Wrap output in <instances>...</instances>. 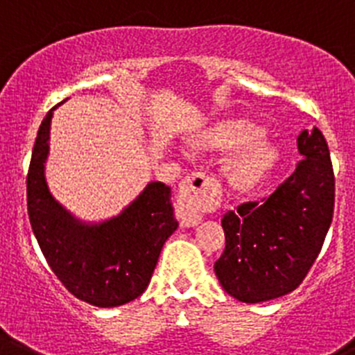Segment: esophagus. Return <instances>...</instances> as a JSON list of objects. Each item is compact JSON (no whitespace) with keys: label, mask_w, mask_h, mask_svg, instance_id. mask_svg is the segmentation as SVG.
Returning <instances> with one entry per match:
<instances>
[{"label":"esophagus","mask_w":355,"mask_h":355,"mask_svg":"<svg viewBox=\"0 0 355 355\" xmlns=\"http://www.w3.org/2000/svg\"><path fill=\"white\" fill-rule=\"evenodd\" d=\"M214 180L201 171L189 175L180 184L177 203V218L182 227H194L201 223L203 211L217 198Z\"/></svg>","instance_id":"1"}]
</instances>
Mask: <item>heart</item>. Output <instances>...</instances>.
Returning a JSON list of instances; mask_svg holds the SVG:
<instances>
[{"label": "heart", "instance_id": "heart-1", "mask_svg": "<svg viewBox=\"0 0 355 355\" xmlns=\"http://www.w3.org/2000/svg\"><path fill=\"white\" fill-rule=\"evenodd\" d=\"M263 129L248 121H226L208 131L200 144L218 150L241 148L226 164V178L238 189H250L259 184L275 168L278 148L271 141H256Z\"/></svg>", "mask_w": 355, "mask_h": 355}]
</instances>
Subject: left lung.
<instances>
[{"label": "left lung", "mask_w": 355, "mask_h": 355, "mask_svg": "<svg viewBox=\"0 0 355 355\" xmlns=\"http://www.w3.org/2000/svg\"><path fill=\"white\" fill-rule=\"evenodd\" d=\"M297 150L296 170L275 193L223 218L226 248L214 270L238 301L261 303L293 293L322 248L334 210L329 148L313 128L300 132Z\"/></svg>", "instance_id": "left-lung-1"}]
</instances>
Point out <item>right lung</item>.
Listing matches in <instances>:
<instances>
[{
	"instance_id": "right-lung-1",
	"label": "right lung",
	"mask_w": 355,
	"mask_h": 355,
	"mask_svg": "<svg viewBox=\"0 0 355 355\" xmlns=\"http://www.w3.org/2000/svg\"><path fill=\"white\" fill-rule=\"evenodd\" d=\"M36 135L28 171L33 233L55 277L75 297L99 308L121 306L147 289L164 241L178 227L171 189L150 182L117 217L85 224L52 198L45 180L52 112Z\"/></svg>"
}]
</instances>
